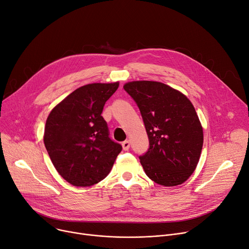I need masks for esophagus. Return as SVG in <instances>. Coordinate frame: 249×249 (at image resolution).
<instances>
[{"instance_id": "esophagus-1", "label": "esophagus", "mask_w": 249, "mask_h": 249, "mask_svg": "<svg viewBox=\"0 0 249 249\" xmlns=\"http://www.w3.org/2000/svg\"><path fill=\"white\" fill-rule=\"evenodd\" d=\"M122 148H123L124 151H128L129 148H130V142H129L128 140L124 141V142L122 143Z\"/></svg>"}]
</instances>
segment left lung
Masks as SVG:
<instances>
[{
    "instance_id": "left-lung-1",
    "label": "left lung",
    "mask_w": 249,
    "mask_h": 249,
    "mask_svg": "<svg viewBox=\"0 0 249 249\" xmlns=\"http://www.w3.org/2000/svg\"><path fill=\"white\" fill-rule=\"evenodd\" d=\"M125 91L139 107L149 139L140 163L155 183L180 185L191 176L203 146V129L194 106L180 91L156 81H132Z\"/></svg>"
}]
</instances>
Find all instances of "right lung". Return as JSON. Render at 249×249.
<instances>
[{"label": "right lung", "instance_id": "right-lung-1", "mask_svg": "<svg viewBox=\"0 0 249 249\" xmlns=\"http://www.w3.org/2000/svg\"><path fill=\"white\" fill-rule=\"evenodd\" d=\"M119 82L92 83L82 86L50 112L44 144L58 173L77 187L92 186L103 180L122 150L109 138L101 116Z\"/></svg>", "mask_w": 249, "mask_h": 249}]
</instances>
